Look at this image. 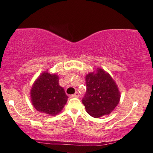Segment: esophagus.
Returning a JSON list of instances; mask_svg holds the SVG:
<instances>
[{
	"label": "esophagus",
	"instance_id": "esophagus-1",
	"mask_svg": "<svg viewBox=\"0 0 153 153\" xmlns=\"http://www.w3.org/2000/svg\"><path fill=\"white\" fill-rule=\"evenodd\" d=\"M79 97H80V94H79L78 92H75L74 94L71 95V97L72 98H78Z\"/></svg>",
	"mask_w": 153,
	"mask_h": 153
}]
</instances>
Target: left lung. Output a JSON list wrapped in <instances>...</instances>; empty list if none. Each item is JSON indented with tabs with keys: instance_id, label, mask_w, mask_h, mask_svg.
Returning a JSON list of instances; mask_svg holds the SVG:
<instances>
[{
	"instance_id": "1",
	"label": "left lung",
	"mask_w": 153,
	"mask_h": 153,
	"mask_svg": "<svg viewBox=\"0 0 153 153\" xmlns=\"http://www.w3.org/2000/svg\"><path fill=\"white\" fill-rule=\"evenodd\" d=\"M87 91L82 102L87 113L94 117L108 115L120 99V92L109 73L101 68L88 73L85 78Z\"/></svg>"
}]
</instances>
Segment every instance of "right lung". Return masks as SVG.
I'll use <instances>...</instances> for the list:
<instances>
[{
    "mask_svg": "<svg viewBox=\"0 0 153 153\" xmlns=\"http://www.w3.org/2000/svg\"><path fill=\"white\" fill-rule=\"evenodd\" d=\"M68 96L59 85L56 74L44 72L38 77L30 90V100L38 111L50 115H56L66 103Z\"/></svg>",
    "mask_w": 153,
    "mask_h": 153,
    "instance_id": "1",
    "label": "right lung"
}]
</instances>
